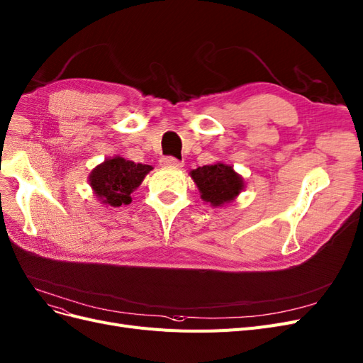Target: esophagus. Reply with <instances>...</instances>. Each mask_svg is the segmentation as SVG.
<instances>
[{"mask_svg":"<svg viewBox=\"0 0 363 363\" xmlns=\"http://www.w3.org/2000/svg\"><path fill=\"white\" fill-rule=\"evenodd\" d=\"M160 165L165 167V168H182L183 162H180L179 159L172 157V156H167V157L160 159Z\"/></svg>","mask_w":363,"mask_h":363,"instance_id":"obj_1","label":"esophagus"}]
</instances>
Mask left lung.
Instances as JSON below:
<instances>
[{"label":"left lung","mask_w":363,"mask_h":363,"mask_svg":"<svg viewBox=\"0 0 363 363\" xmlns=\"http://www.w3.org/2000/svg\"><path fill=\"white\" fill-rule=\"evenodd\" d=\"M191 177L201 194V198L213 207H220L234 201L245 187L243 179L233 169V167L220 164V162L192 169Z\"/></svg>","instance_id":"1"}]
</instances>
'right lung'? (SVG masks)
I'll return each instance as SVG.
<instances>
[{
  "label": "right lung",
  "instance_id": "right-lung-1",
  "mask_svg": "<svg viewBox=\"0 0 363 363\" xmlns=\"http://www.w3.org/2000/svg\"><path fill=\"white\" fill-rule=\"evenodd\" d=\"M150 171V165L135 164L132 160L116 156L105 159L101 165H97L91 171L89 182L102 204L120 207L130 204V194L143 183Z\"/></svg>",
  "mask_w": 363,
  "mask_h": 363
}]
</instances>
